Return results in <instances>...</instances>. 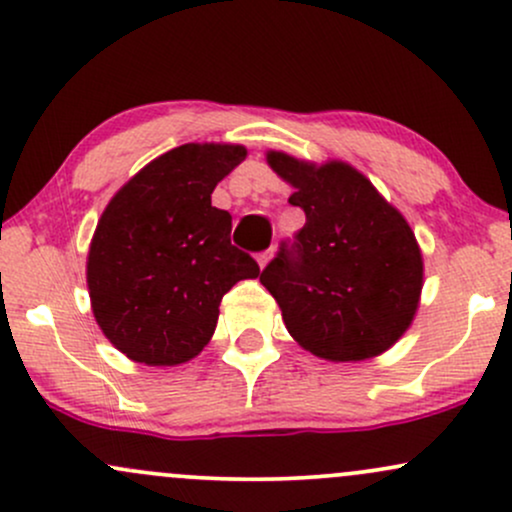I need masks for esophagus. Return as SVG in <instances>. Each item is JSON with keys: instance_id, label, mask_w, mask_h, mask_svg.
<instances>
[{"instance_id": "obj_1", "label": "esophagus", "mask_w": 512, "mask_h": 512, "mask_svg": "<svg viewBox=\"0 0 512 512\" xmlns=\"http://www.w3.org/2000/svg\"><path fill=\"white\" fill-rule=\"evenodd\" d=\"M272 255H274V245H272V248L262 250L260 255H257V262H260V267H264V264H267L269 260H272Z\"/></svg>"}]
</instances>
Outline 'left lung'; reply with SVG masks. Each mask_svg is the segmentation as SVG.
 I'll list each match as a JSON object with an SVG mask.
<instances>
[{
  "mask_svg": "<svg viewBox=\"0 0 512 512\" xmlns=\"http://www.w3.org/2000/svg\"><path fill=\"white\" fill-rule=\"evenodd\" d=\"M267 161L305 211V226L260 274L286 330L330 361L383 354L411 325L424 281L409 223L346 163L315 168L279 151Z\"/></svg>",
  "mask_w": 512,
  "mask_h": 512,
  "instance_id": "left-lung-1",
  "label": "left lung"
}]
</instances>
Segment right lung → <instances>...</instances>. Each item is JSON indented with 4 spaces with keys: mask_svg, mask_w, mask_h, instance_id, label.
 <instances>
[{
    "mask_svg": "<svg viewBox=\"0 0 512 512\" xmlns=\"http://www.w3.org/2000/svg\"><path fill=\"white\" fill-rule=\"evenodd\" d=\"M248 151L182 144L139 170L110 199L88 250L93 315L122 354L175 366L204 349L221 298L260 274L231 243V214L211 192Z\"/></svg>",
    "mask_w": 512,
    "mask_h": 512,
    "instance_id": "1",
    "label": "right lung"
}]
</instances>
